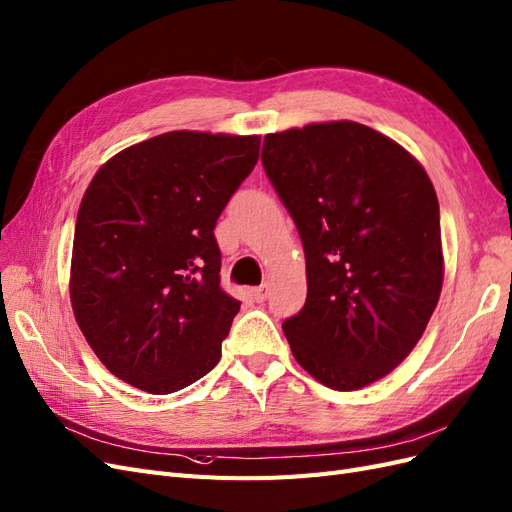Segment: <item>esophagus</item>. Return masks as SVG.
<instances>
[{
	"label": "esophagus",
	"mask_w": 512,
	"mask_h": 512,
	"mask_svg": "<svg viewBox=\"0 0 512 512\" xmlns=\"http://www.w3.org/2000/svg\"><path fill=\"white\" fill-rule=\"evenodd\" d=\"M267 297H269V286H267V284H262V286H258V288H252V299H254L256 303L267 301Z\"/></svg>",
	"instance_id": "34e87169"
}]
</instances>
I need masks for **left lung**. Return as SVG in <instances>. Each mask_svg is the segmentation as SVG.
<instances>
[{"label":"left lung","mask_w":512,"mask_h":512,"mask_svg":"<svg viewBox=\"0 0 512 512\" xmlns=\"http://www.w3.org/2000/svg\"><path fill=\"white\" fill-rule=\"evenodd\" d=\"M262 166L301 235L307 299L282 329L335 391L389 374L442 290L436 190L406 149L354 121L267 134Z\"/></svg>","instance_id":"obj_1"}]
</instances>
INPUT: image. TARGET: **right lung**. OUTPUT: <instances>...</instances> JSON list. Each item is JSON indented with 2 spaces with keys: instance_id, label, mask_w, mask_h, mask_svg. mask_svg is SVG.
<instances>
[{
  "instance_id": "right-lung-1",
  "label": "right lung",
  "mask_w": 512,
  "mask_h": 512,
  "mask_svg": "<svg viewBox=\"0 0 512 512\" xmlns=\"http://www.w3.org/2000/svg\"><path fill=\"white\" fill-rule=\"evenodd\" d=\"M258 151V136L166 132L123 149L91 179L70 299L119 380L168 395L218 365L241 301L220 288L213 230Z\"/></svg>"
}]
</instances>
